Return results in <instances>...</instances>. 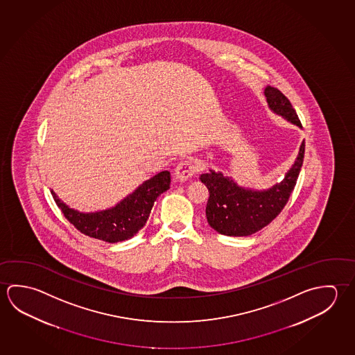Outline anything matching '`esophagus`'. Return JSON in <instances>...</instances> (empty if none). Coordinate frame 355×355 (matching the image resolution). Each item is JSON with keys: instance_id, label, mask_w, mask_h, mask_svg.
<instances>
[{"instance_id": "34e87169", "label": "esophagus", "mask_w": 355, "mask_h": 355, "mask_svg": "<svg viewBox=\"0 0 355 355\" xmlns=\"http://www.w3.org/2000/svg\"><path fill=\"white\" fill-rule=\"evenodd\" d=\"M197 172H198L197 164L193 162V161L186 159V161H182V162L178 163V166L175 167V178L178 180H189V178L194 177Z\"/></svg>"}]
</instances>
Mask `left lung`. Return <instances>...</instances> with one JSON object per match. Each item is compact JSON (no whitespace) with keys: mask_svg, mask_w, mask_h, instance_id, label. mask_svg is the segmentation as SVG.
Returning <instances> with one entry per match:
<instances>
[{"mask_svg":"<svg viewBox=\"0 0 355 355\" xmlns=\"http://www.w3.org/2000/svg\"><path fill=\"white\" fill-rule=\"evenodd\" d=\"M268 106L283 116L293 125L302 127L298 114L291 101L278 88L267 86L264 89ZM304 141L299 148L298 157L286 172L284 180L267 191H253L236 184L230 177L220 172L203 173L199 177L209 191L205 207L207 220L218 233L230 236H247L264 228L279 214L297 184L304 158Z\"/></svg>","mask_w":355,"mask_h":355,"instance_id":"left-lung-1","label":"left lung"}]
</instances>
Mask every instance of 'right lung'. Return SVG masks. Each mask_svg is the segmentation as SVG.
Masks as SVG:
<instances>
[{
	"instance_id": "right-lung-1",
	"label": "right lung",
	"mask_w": 355,
	"mask_h": 355,
	"mask_svg": "<svg viewBox=\"0 0 355 355\" xmlns=\"http://www.w3.org/2000/svg\"><path fill=\"white\" fill-rule=\"evenodd\" d=\"M169 184L171 173L163 171L144 182L119 205L110 209L92 213L72 209L64 205L53 191H51V194L63 216L81 233L105 242L117 243L130 239L144 228L156 199L168 189Z\"/></svg>"
}]
</instances>
